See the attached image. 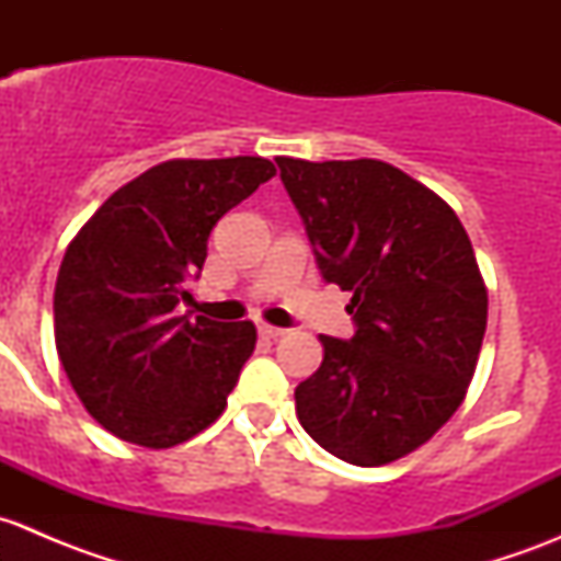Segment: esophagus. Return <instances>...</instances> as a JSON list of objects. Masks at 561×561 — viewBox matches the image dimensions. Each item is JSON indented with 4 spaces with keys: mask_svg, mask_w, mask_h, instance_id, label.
<instances>
[{
    "mask_svg": "<svg viewBox=\"0 0 561 561\" xmlns=\"http://www.w3.org/2000/svg\"><path fill=\"white\" fill-rule=\"evenodd\" d=\"M257 331L263 339H279V336H285L287 328H276V325H268V322H260Z\"/></svg>",
    "mask_w": 561,
    "mask_h": 561,
    "instance_id": "esophagus-1",
    "label": "esophagus"
}]
</instances>
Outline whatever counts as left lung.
<instances>
[{
  "label": "left lung",
  "instance_id": "1",
  "mask_svg": "<svg viewBox=\"0 0 561 561\" xmlns=\"http://www.w3.org/2000/svg\"><path fill=\"white\" fill-rule=\"evenodd\" d=\"M325 282L353 293L355 336H320L296 388L301 426L355 467H382L434 437L478 366L489 293L456 211L380 160L279 157Z\"/></svg>",
  "mask_w": 561,
  "mask_h": 561
}]
</instances>
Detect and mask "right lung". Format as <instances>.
Segmentation results:
<instances>
[{
    "instance_id": "1",
    "label": "right lung",
    "mask_w": 561,
    "mask_h": 561,
    "mask_svg": "<svg viewBox=\"0 0 561 561\" xmlns=\"http://www.w3.org/2000/svg\"><path fill=\"white\" fill-rule=\"evenodd\" d=\"M276 173L263 157L168 160L78 230L54 290L56 353L89 415L118 439L173 448L228 407L257 331L179 314L208 236Z\"/></svg>"
}]
</instances>
